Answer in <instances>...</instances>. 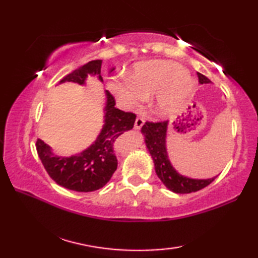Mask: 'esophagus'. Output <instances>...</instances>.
Wrapping results in <instances>:
<instances>
[{"mask_svg": "<svg viewBox=\"0 0 258 258\" xmlns=\"http://www.w3.org/2000/svg\"><path fill=\"white\" fill-rule=\"evenodd\" d=\"M144 123H145V120H144V118H142V117H138L135 119V124H134V127L136 128V130H140L142 126L144 125Z\"/></svg>", "mask_w": 258, "mask_h": 258, "instance_id": "obj_1", "label": "esophagus"}]
</instances>
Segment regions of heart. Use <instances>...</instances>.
I'll use <instances>...</instances> for the list:
<instances>
[{
  "label": "heart",
  "instance_id": "heart-1",
  "mask_svg": "<svg viewBox=\"0 0 258 258\" xmlns=\"http://www.w3.org/2000/svg\"><path fill=\"white\" fill-rule=\"evenodd\" d=\"M108 87L118 101L127 106L136 105L144 96L157 94V112L168 114L194 95L196 84L180 65L154 61L136 67L132 80H113Z\"/></svg>",
  "mask_w": 258,
  "mask_h": 258
}]
</instances>
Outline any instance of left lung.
I'll use <instances>...</instances> for the list:
<instances>
[{
	"label": "left lung",
	"instance_id": "left-lung-1",
	"mask_svg": "<svg viewBox=\"0 0 258 258\" xmlns=\"http://www.w3.org/2000/svg\"><path fill=\"white\" fill-rule=\"evenodd\" d=\"M201 84L211 83L205 75L197 73ZM168 120L163 122H146L142 127L147 150L154 161L155 172L166 187L177 194H188L210 185L217 176L208 179H194L178 174L172 166L166 152V134Z\"/></svg>",
	"mask_w": 258,
	"mask_h": 258
}]
</instances>
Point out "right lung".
Masks as SVG:
<instances>
[{
  "label": "right lung",
  "instance_id": "obj_1",
  "mask_svg": "<svg viewBox=\"0 0 258 258\" xmlns=\"http://www.w3.org/2000/svg\"><path fill=\"white\" fill-rule=\"evenodd\" d=\"M102 59H95L73 71L65 76L64 82L85 84L87 75H96L103 82L101 75ZM112 69L111 71H113ZM106 94L105 119L100 135L94 143L80 154L70 157L54 155L51 147L42 140L36 141V151L47 174L56 184L76 191H93L103 187L117 168V158L114 146L119 135L133 128L136 115L115 107L114 96L108 91Z\"/></svg>",
  "mask_w": 258,
  "mask_h": 258
}]
</instances>
